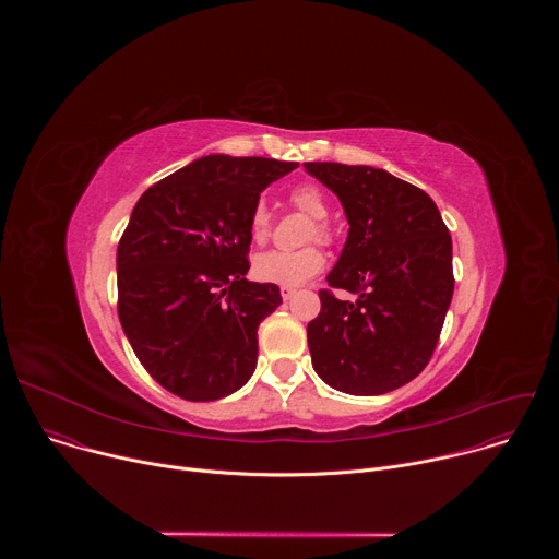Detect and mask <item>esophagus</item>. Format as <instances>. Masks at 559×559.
Listing matches in <instances>:
<instances>
[{"mask_svg":"<svg viewBox=\"0 0 559 559\" xmlns=\"http://www.w3.org/2000/svg\"><path fill=\"white\" fill-rule=\"evenodd\" d=\"M294 294H296V289H294V287H281V296H283V300H289Z\"/></svg>","mask_w":559,"mask_h":559,"instance_id":"esophagus-1","label":"esophagus"}]
</instances>
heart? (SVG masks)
<instances>
[{"label":"heart","instance_id":"heart-1","mask_svg":"<svg viewBox=\"0 0 559 559\" xmlns=\"http://www.w3.org/2000/svg\"><path fill=\"white\" fill-rule=\"evenodd\" d=\"M289 203L302 212L305 216L313 218L307 227V241L318 243H332V227L328 225L330 214V201L325 192L316 183H300L289 192ZM250 234L254 241L263 243L270 236V210L265 203H257L250 216ZM325 267V254L321 248L307 246L296 252H283V250H270L254 259L252 272L261 283L283 285V287H296L316 276Z\"/></svg>","mask_w":559,"mask_h":559}]
</instances>
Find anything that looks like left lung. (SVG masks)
I'll use <instances>...</instances> for the list:
<instances>
[{"label":"left lung","mask_w":559,"mask_h":559,"mask_svg":"<svg viewBox=\"0 0 559 559\" xmlns=\"http://www.w3.org/2000/svg\"><path fill=\"white\" fill-rule=\"evenodd\" d=\"M343 203L349 234L321 313L307 325L311 365L330 386L380 395L414 380L431 360L453 296L451 234L431 197L384 170L305 164Z\"/></svg>","instance_id":"obj_1"}]
</instances>
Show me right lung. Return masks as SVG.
<instances>
[{
    "mask_svg": "<svg viewBox=\"0 0 559 559\" xmlns=\"http://www.w3.org/2000/svg\"><path fill=\"white\" fill-rule=\"evenodd\" d=\"M298 164L210 154L150 186L117 248V311L145 371L192 403L241 389L257 369L259 325L283 302L252 283L250 216Z\"/></svg>",
    "mask_w": 559,
    "mask_h": 559,
    "instance_id": "1",
    "label": "right lung"
}]
</instances>
